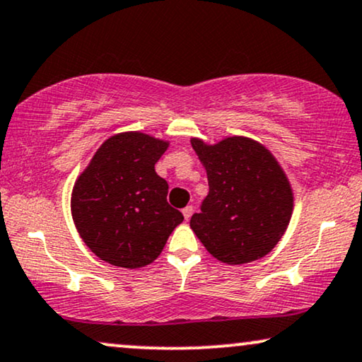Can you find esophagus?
I'll return each mask as SVG.
<instances>
[{
  "instance_id": "34e87169",
  "label": "esophagus",
  "mask_w": 362,
  "mask_h": 362,
  "mask_svg": "<svg viewBox=\"0 0 362 362\" xmlns=\"http://www.w3.org/2000/svg\"><path fill=\"white\" fill-rule=\"evenodd\" d=\"M192 211H194L192 209V206H186L185 209H182V216H185L186 221H189V217L192 216Z\"/></svg>"
}]
</instances>
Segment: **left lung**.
Returning a JSON list of instances; mask_svg holds the SVG:
<instances>
[{"label":"left lung","mask_w":362,"mask_h":362,"mask_svg":"<svg viewBox=\"0 0 362 362\" xmlns=\"http://www.w3.org/2000/svg\"><path fill=\"white\" fill-rule=\"evenodd\" d=\"M206 168L209 194L189 226L222 264L242 265L265 257L285 234L293 191L275 156L259 141L227 136L216 145L191 138Z\"/></svg>","instance_id":"1"}]
</instances>
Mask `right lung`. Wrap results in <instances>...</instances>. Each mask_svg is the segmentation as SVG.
I'll list each match as a JSON object with an SVG mask.
<instances>
[{"label":"right lung","instance_id":"right-lung-1","mask_svg":"<svg viewBox=\"0 0 362 362\" xmlns=\"http://www.w3.org/2000/svg\"><path fill=\"white\" fill-rule=\"evenodd\" d=\"M170 143L141 132L102 143L72 189L74 224L100 260L140 269L161 254L182 214L168 204V182L155 165Z\"/></svg>","mask_w":362,"mask_h":362}]
</instances>
